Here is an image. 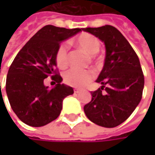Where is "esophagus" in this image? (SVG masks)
Masks as SVG:
<instances>
[{"instance_id": "34e87169", "label": "esophagus", "mask_w": 155, "mask_h": 155, "mask_svg": "<svg viewBox=\"0 0 155 155\" xmlns=\"http://www.w3.org/2000/svg\"><path fill=\"white\" fill-rule=\"evenodd\" d=\"M81 91V90H79V89H74V93H80Z\"/></svg>"}]
</instances>
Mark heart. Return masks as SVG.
I'll return each mask as SVG.
<instances>
[{
	"label": "heart",
	"instance_id": "b5f03b06",
	"mask_svg": "<svg viewBox=\"0 0 155 155\" xmlns=\"http://www.w3.org/2000/svg\"><path fill=\"white\" fill-rule=\"evenodd\" d=\"M74 44L79 48L85 51L90 54L91 60L96 59V54L99 52L101 43L97 38L91 34L82 33L79 35L74 40ZM55 61L60 68H65L68 65L69 54H68V47L66 43H62L56 51ZM64 81L73 87L83 88L88 85L94 77L93 72L90 70H79V69H70L64 74Z\"/></svg>",
	"mask_w": 155,
	"mask_h": 155
}]
</instances>
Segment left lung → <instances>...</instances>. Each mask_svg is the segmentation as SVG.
Listing matches in <instances>:
<instances>
[{
	"label": "left lung",
	"instance_id": "left-lung-1",
	"mask_svg": "<svg viewBox=\"0 0 155 155\" xmlns=\"http://www.w3.org/2000/svg\"><path fill=\"white\" fill-rule=\"evenodd\" d=\"M104 42L106 56L96 80L102 86L91 91V101L84 106L87 117L104 127H115L126 121L142 99L144 78L137 54L115 27L86 28Z\"/></svg>",
	"mask_w": 155,
	"mask_h": 155
}]
</instances>
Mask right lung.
Instances as JSON below:
<instances>
[{
  "label": "right lung",
  "mask_w": 155,
  "mask_h": 155,
  "mask_svg": "<svg viewBox=\"0 0 155 155\" xmlns=\"http://www.w3.org/2000/svg\"><path fill=\"white\" fill-rule=\"evenodd\" d=\"M80 31L45 26L16 55L7 74L6 93L12 110L23 123L38 127L52 122L60 115L64 99L74 93L72 87L61 83L55 54L62 41ZM47 77L57 82L52 89L44 83Z\"/></svg>",
  "instance_id": "right-lung-1"
}]
</instances>
